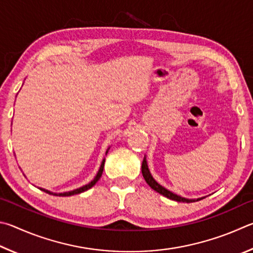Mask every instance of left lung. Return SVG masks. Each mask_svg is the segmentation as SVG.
<instances>
[{"label":"left lung","mask_w":253,"mask_h":253,"mask_svg":"<svg viewBox=\"0 0 253 253\" xmlns=\"http://www.w3.org/2000/svg\"><path fill=\"white\" fill-rule=\"evenodd\" d=\"M141 171H142L144 180L147 181V183L154 190V191H157L160 194H162V196L171 199V200H174V201H178V202L190 203V202H196V201H199V200H202V199H203V198H200V199H197V200H194V199H185V198H182L180 196H176V194L172 193L171 191H169V190L163 188L162 185L159 184L157 181L152 178V175L149 171V168H148V165H147V159H145V157H144L143 161H142V167H141Z\"/></svg>","instance_id":"8db88e82"}]
</instances>
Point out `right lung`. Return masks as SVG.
Returning <instances> with one entry per match:
<instances>
[{"mask_svg": "<svg viewBox=\"0 0 253 253\" xmlns=\"http://www.w3.org/2000/svg\"><path fill=\"white\" fill-rule=\"evenodd\" d=\"M108 151H109V149L106 150V153H108ZM104 162H105V160L102 161L101 167H100V169H99V172H97V174L95 175V178L93 179L88 184L84 185V187H81V188H79L77 190H73V191H70V192H64V193H53V192L47 191V190H45V189H41V190H42V191H44V192L48 193V194H53V196H59V197H70V196H73V194H79V193H81V192L86 191V190L92 188L93 185H94L97 182V181H99V179L101 178L102 172H103V168H104Z\"/></svg>", "mask_w": 253, "mask_h": 253, "instance_id": "add662e5", "label": "right lung"}]
</instances>
